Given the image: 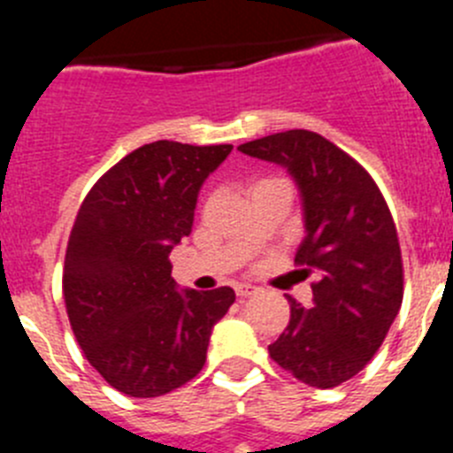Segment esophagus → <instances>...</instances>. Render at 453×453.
<instances>
[{"instance_id": "obj_1", "label": "esophagus", "mask_w": 453, "mask_h": 453, "mask_svg": "<svg viewBox=\"0 0 453 453\" xmlns=\"http://www.w3.org/2000/svg\"><path fill=\"white\" fill-rule=\"evenodd\" d=\"M256 292H258V288L251 286V283H235V295L238 297H251Z\"/></svg>"}]
</instances>
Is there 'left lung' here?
I'll return each instance as SVG.
<instances>
[{"mask_svg":"<svg viewBox=\"0 0 453 453\" xmlns=\"http://www.w3.org/2000/svg\"><path fill=\"white\" fill-rule=\"evenodd\" d=\"M242 154L288 167L299 183L306 238L295 265L318 270L313 306L288 295L290 324L272 361L313 388L349 381L383 345L403 299L397 226L370 172L315 131L251 140Z\"/></svg>","mask_w":453,"mask_h":453,"instance_id":"obj_1","label":"left lung"}]
</instances>
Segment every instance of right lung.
I'll list each match as a JSON object with an SVG mask.
<instances>
[{"label": "right lung", "instance_id": "obj_1", "mask_svg": "<svg viewBox=\"0 0 453 453\" xmlns=\"http://www.w3.org/2000/svg\"><path fill=\"white\" fill-rule=\"evenodd\" d=\"M234 145L156 140L97 179L79 208L63 265V299L79 347L108 386L161 397L206 363L229 286L177 292L170 251L192 231L202 183Z\"/></svg>", "mask_w": 453, "mask_h": 453}]
</instances>
